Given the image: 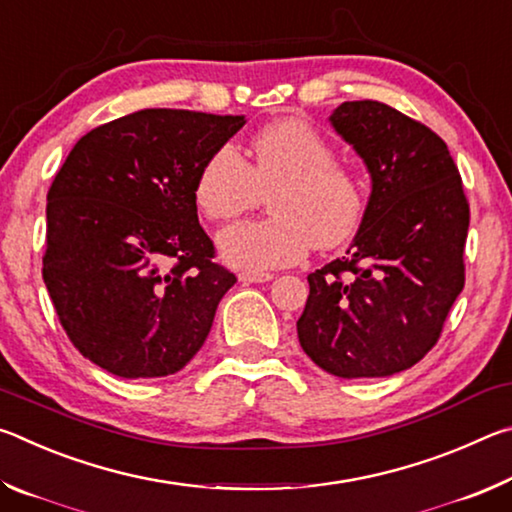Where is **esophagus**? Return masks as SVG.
Here are the masks:
<instances>
[{
  "instance_id": "34e87169",
  "label": "esophagus",
  "mask_w": 512,
  "mask_h": 512,
  "mask_svg": "<svg viewBox=\"0 0 512 512\" xmlns=\"http://www.w3.org/2000/svg\"><path fill=\"white\" fill-rule=\"evenodd\" d=\"M239 280L244 284H259V282H271L273 273H255V271H241Z\"/></svg>"
}]
</instances>
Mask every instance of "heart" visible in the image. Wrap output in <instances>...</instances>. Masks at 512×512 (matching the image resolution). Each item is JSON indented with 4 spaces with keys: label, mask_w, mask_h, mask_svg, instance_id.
I'll return each mask as SVG.
<instances>
[{
    "label": "heart",
    "mask_w": 512,
    "mask_h": 512,
    "mask_svg": "<svg viewBox=\"0 0 512 512\" xmlns=\"http://www.w3.org/2000/svg\"><path fill=\"white\" fill-rule=\"evenodd\" d=\"M246 162L221 146L198 171L194 198L210 221H230L262 205V221L225 228L216 246L225 264L266 273L298 264L311 248L332 250L357 235L366 216L359 173L336 162L332 142L300 117L268 121L250 137Z\"/></svg>",
    "instance_id": "heart-1"
}]
</instances>
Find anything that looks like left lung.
<instances>
[{
	"label": "left lung",
	"instance_id": "obj_1",
	"mask_svg": "<svg viewBox=\"0 0 512 512\" xmlns=\"http://www.w3.org/2000/svg\"><path fill=\"white\" fill-rule=\"evenodd\" d=\"M329 121L366 162L372 192L348 255L309 273L298 339L329 375L388 377L443 334L465 287L470 203L447 144L420 121L370 99Z\"/></svg>",
	"mask_w": 512,
	"mask_h": 512
}]
</instances>
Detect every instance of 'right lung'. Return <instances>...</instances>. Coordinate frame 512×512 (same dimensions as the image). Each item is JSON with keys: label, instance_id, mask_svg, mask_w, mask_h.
<instances>
[{"label": "right lung", "instance_id": "1", "mask_svg": "<svg viewBox=\"0 0 512 512\" xmlns=\"http://www.w3.org/2000/svg\"><path fill=\"white\" fill-rule=\"evenodd\" d=\"M246 121L149 108L83 135L47 194L42 277L85 359L124 379L167 377L203 348L235 273L212 262L194 187Z\"/></svg>", "mask_w": 512, "mask_h": 512}]
</instances>
